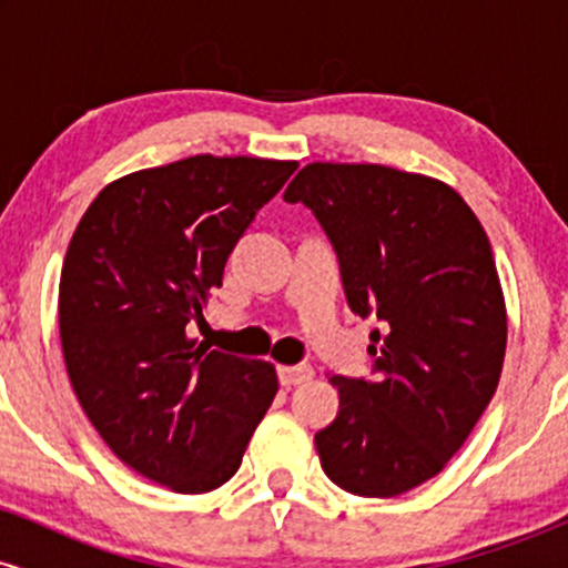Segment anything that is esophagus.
I'll return each instance as SVG.
<instances>
[{
    "instance_id": "1",
    "label": "esophagus",
    "mask_w": 568,
    "mask_h": 568,
    "mask_svg": "<svg viewBox=\"0 0 568 568\" xmlns=\"http://www.w3.org/2000/svg\"><path fill=\"white\" fill-rule=\"evenodd\" d=\"M277 376L283 387H296V384L310 382L315 376V371H312V366H280Z\"/></svg>"
}]
</instances>
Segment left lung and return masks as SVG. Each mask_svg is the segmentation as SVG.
Instances as JSON below:
<instances>
[{
	"label": "left lung",
	"mask_w": 568,
	"mask_h": 568,
	"mask_svg": "<svg viewBox=\"0 0 568 568\" xmlns=\"http://www.w3.org/2000/svg\"><path fill=\"white\" fill-rule=\"evenodd\" d=\"M283 200L312 207L347 302L376 315L374 382L331 376L338 416L315 435L325 475L387 499L435 478L497 393L507 310L491 243L462 194L371 162H310Z\"/></svg>",
	"instance_id": "1"
}]
</instances>
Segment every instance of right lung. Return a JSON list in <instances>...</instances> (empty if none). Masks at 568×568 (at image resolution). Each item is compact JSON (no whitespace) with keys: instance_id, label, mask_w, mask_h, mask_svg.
Masks as SVG:
<instances>
[{"instance_id":"right-lung-1","label":"right lung","mask_w":568,"mask_h":568,"mask_svg":"<svg viewBox=\"0 0 568 568\" xmlns=\"http://www.w3.org/2000/svg\"><path fill=\"white\" fill-rule=\"evenodd\" d=\"M296 168L194 154L128 173L71 234L58 285L71 389L116 459L175 494L226 484L277 395L272 363L211 349L189 323Z\"/></svg>"}]
</instances>
